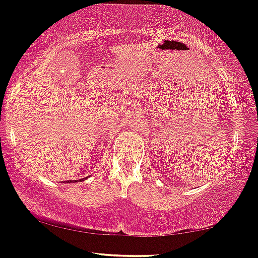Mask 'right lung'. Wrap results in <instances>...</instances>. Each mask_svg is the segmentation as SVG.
<instances>
[{
  "label": "right lung",
  "instance_id": "right-lung-1",
  "mask_svg": "<svg viewBox=\"0 0 258 258\" xmlns=\"http://www.w3.org/2000/svg\"><path fill=\"white\" fill-rule=\"evenodd\" d=\"M83 179H85V178H83ZM68 181H72V180H68Z\"/></svg>",
  "mask_w": 258,
  "mask_h": 258
}]
</instances>
